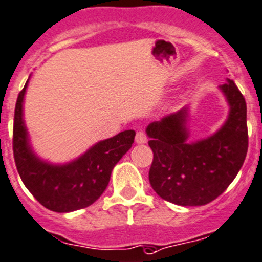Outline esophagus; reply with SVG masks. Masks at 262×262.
<instances>
[{"label": "esophagus", "mask_w": 262, "mask_h": 262, "mask_svg": "<svg viewBox=\"0 0 262 262\" xmlns=\"http://www.w3.org/2000/svg\"><path fill=\"white\" fill-rule=\"evenodd\" d=\"M147 142V136L144 134V132H137L136 134V143L143 144Z\"/></svg>", "instance_id": "obj_1"}]
</instances>
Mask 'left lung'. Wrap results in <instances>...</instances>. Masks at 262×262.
<instances>
[{"mask_svg": "<svg viewBox=\"0 0 262 262\" xmlns=\"http://www.w3.org/2000/svg\"><path fill=\"white\" fill-rule=\"evenodd\" d=\"M229 106L227 120L211 136L189 142V106L148 124L154 152L148 178L155 192L180 206L214 201L234 180L248 148L247 106L234 82L219 85Z\"/></svg>", "mask_w": 262, "mask_h": 262, "instance_id": "8db88e82", "label": "left lung"}]
</instances>
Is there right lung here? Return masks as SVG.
Segmentation results:
<instances>
[{
    "instance_id": "right-lung-1",
    "label": "right lung",
    "mask_w": 262,
    "mask_h": 262,
    "mask_svg": "<svg viewBox=\"0 0 262 262\" xmlns=\"http://www.w3.org/2000/svg\"><path fill=\"white\" fill-rule=\"evenodd\" d=\"M24 90L19 93L14 118V157L25 187L46 209L72 212L84 209L100 199L110 182L119 160L130 149L136 132L124 130L97 142L77 159L53 164L38 156L30 143L24 120Z\"/></svg>"
}]
</instances>
